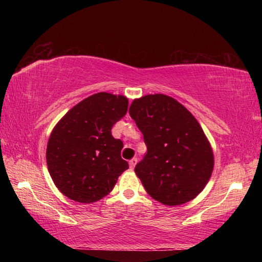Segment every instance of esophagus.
<instances>
[{
    "label": "esophagus",
    "instance_id": "1",
    "mask_svg": "<svg viewBox=\"0 0 262 262\" xmlns=\"http://www.w3.org/2000/svg\"><path fill=\"white\" fill-rule=\"evenodd\" d=\"M136 163H137V158L130 159V161H129V167H130V168H134L135 165H136Z\"/></svg>",
    "mask_w": 262,
    "mask_h": 262
}]
</instances>
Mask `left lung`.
I'll use <instances>...</instances> for the list:
<instances>
[{
	"mask_svg": "<svg viewBox=\"0 0 262 262\" xmlns=\"http://www.w3.org/2000/svg\"><path fill=\"white\" fill-rule=\"evenodd\" d=\"M129 114L148 150L135 166L147 193L166 206L196 198L210 179L214 154L193 114L162 94L134 99Z\"/></svg>",
	"mask_w": 262,
	"mask_h": 262,
	"instance_id": "1",
	"label": "left lung"
}]
</instances>
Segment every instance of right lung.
<instances>
[{
	"label": "right lung",
	"mask_w": 262,
	"mask_h": 262,
	"mask_svg": "<svg viewBox=\"0 0 262 262\" xmlns=\"http://www.w3.org/2000/svg\"><path fill=\"white\" fill-rule=\"evenodd\" d=\"M127 107L125 96L99 92L75 105L52 130L46 150L48 172L70 200H100L128 168L121 158L122 141L111 133Z\"/></svg>",
	"instance_id": "add662e5"
}]
</instances>
